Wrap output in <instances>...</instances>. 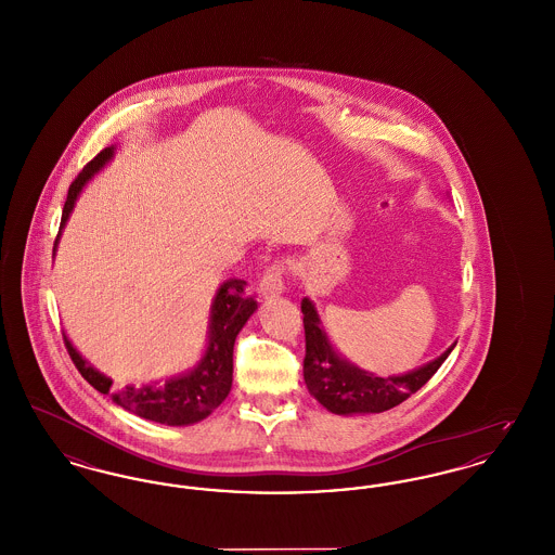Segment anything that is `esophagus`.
Segmentation results:
<instances>
[{
	"label": "esophagus",
	"mask_w": 555,
	"mask_h": 555,
	"mask_svg": "<svg viewBox=\"0 0 555 555\" xmlns=\"http://www.w3.org/2000/svg\"><path fill=\"white\" fill-rule=\"evenodd\" d=\"M285 272H287L285 260H274L266 268L264 274L260 279L262 297H272V295H279L285 291Z\"/></svg>",
	"instance_id": "34e87169"
}]
</instances>
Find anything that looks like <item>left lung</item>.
<instances>
[{
  "instance_id": "left-lung-1",
  "label": "left lung",
  "mask_w": 555,
  "mask_h": 555,
  "mask_svg": "<svg viewBox=\"0 0 555 555\" xmlns=\"http://www.w3.org/2000/svg\"><path fill=\"white\" fill-rule=\"evenodd\" d=\"M301 312L306 328L304 380L308 391L333 414H378L396 408L430 380L455 345L418 370L383 378L349 364L333 349L308 297L301 301Z\"/></svg>"
}]
</instances>
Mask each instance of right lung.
<instances>
[{"mask_svg":"<svg viewBox=\"0 0 555 555\" xmlns=\"http://www.w3.org/2000/svg\"><path fill=\"white\" fill-rule=\"evenodd\" d=\"M114 156V147L102 150L95 158L91 159L79 177L73 181L68 189V197L62 211L60 233L75 208L80 189L85 183L100 172ZM53 243V251L57 238ZM258 304L254 295L245 291V281L231 279L227 281L214 297L210 318V339L208 349L199 364L191 372L181 374L177 378H168L159 385H143V387H114L112 378L104 376L100 370L93 369L82 360L79 351L64 335V345L68 349L70 360L80 372V376L100 393L112 397V401L134 416L145 421L168 424V426H185V424L199 423L227 399L231 385H233V347L238 331L247 322V318L256 312Z\"/></svg>","mask_w":555,"mask_h":555,"instance_id":"right-lung-1","label":"right lung"}]
</instances>
